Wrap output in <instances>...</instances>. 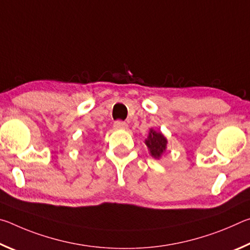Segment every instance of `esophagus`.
<instances>
[{
    "mask_svg": "<svg viewBox=\"0 0 250 250\" xmlns=\"http://www.w3.org/2000/svg\"><path fill=\"white\" fill-rule=\"evenodd\" d=\"M113 126H115V129H117V130L128 129V125H126L125 122H124V121H116L115 125H113Z\"/></svg>",
    "mask_w": 250,
    "mask_h": 250,
    "instance_id": "1",
    "label": "esophagus"
}]
</instances>
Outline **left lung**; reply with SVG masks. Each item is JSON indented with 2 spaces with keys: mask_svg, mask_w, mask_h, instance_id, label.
Masks as SVG:
<instances>
[{
  "mask_svg": "<svg viewBox=\"0 0 250 250\" xmlns=\"http://www.w3.org/2000/svg\"><path fill=\"white\" fill-rule=\"evenodd\" d=\"M145 143L152 158L160 160L162 158V155L166 153L167 147V139L164 137V134L161 131H156L153 128H151Z\"/></svg>",
  "mask_w": 250,
  "mask_h": 250,
  "instance_id": "1",
  "label": "left lung"
}]
</instances>
